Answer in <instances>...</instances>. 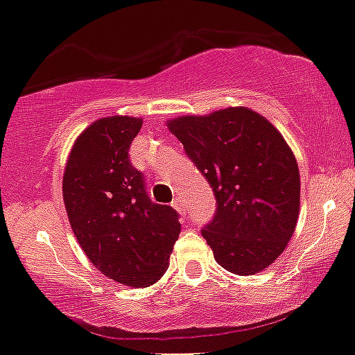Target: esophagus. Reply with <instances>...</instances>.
I'll use <instances>...</instances> for the list:
<instances>
[{
	"mask_svg": "<svg viewBox=\"0 0 355 355\" xmlns=\"http://www.w3.org/2000/svg\"><path fill=\"white\" fill-rule=\"evenodd\" d=\"M171 204H173V207H175V209H177L180 214L187 213V209H185V202H184V199H182V198H175L173 202H171Z\"/></svg>",
	"mask_w": 355,
	"mask_h": 355,
	"instance_id": "obj_1",
	"label": "esophagus"
}]
</instances>
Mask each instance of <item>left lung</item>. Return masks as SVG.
Masks as SVG:
<instances>
[{"instance_id": "left-lung-1", "label": "left lung", "mask_w": 355, "mask_h": 355, "mask_svg": "<svg viewBox=\"0 0 355 355\" xmlns=\"http://www.w3.org/2000/svg\"><path fill=\"white\" fill-rule=\"evenodd\" d=\"M185 155L213 187L216 214L200 230L230 273L263 271L285 250L300 209V177L287 141L244 106L168 121Z\"/></svg>"}]
</instances>
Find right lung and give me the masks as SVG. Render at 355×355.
<instances>
[{
    "label": "right lung",
    "mask_w": 355,
    "mask_h": 355,
    "mask_svg": "<svg viewBox=\"0 0 355 355\" xmlns=\"http://www.w3.org/2000/svg\"><path fill=\"white\" fill-rule=\"evenodd\" d=\"M141 127L142 118H99L73 142L63 173L68 221L85 256L105 277L135 288L163 277L180 234L177 211L149 199L128 157Z\"/></svg>",
    "instance_id": "add662e5"
}]
</instances>
